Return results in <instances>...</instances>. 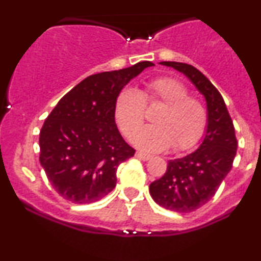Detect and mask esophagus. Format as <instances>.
<instances>
[{"label":"esophagus","instance_id":"esophagus-1","mask_svg":"<svg viewBox=\"0 0 261 261\" xmlns=\"http://www.w3.org/2000/svg\"><path fill=\"white\" fill-rule=\"evenodd\" d=\"M136 157L140 158V160H142V161H148V160H151L152 155L145 153V152L137 151V152H136Z\"/></svg>","mask_w":261,"mask_h":261}]
</instances>
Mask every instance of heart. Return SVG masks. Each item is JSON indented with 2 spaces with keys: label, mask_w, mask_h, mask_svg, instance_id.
<instances>
[{
  "label": "heart",
  "mask_w": 261,
  "mask_h": 261,
  "mask_svg": "<svg viewBox=\"0 0 261 261\" xmlns=\"http://www.w3.org/2000/svg\"><path fill=\"white\" fill-rule=\"evenodd\" d=\"M145 103L162 104L153 116L155 125L142 127L133 142L148 152L173 148L185 151L196 145L207 126V112L199 99L173 77H157L146 82L145 91L125 88L114 106V118L125 136L130 137L145 120Z\"/></svg>",
  "instance_id": "b5f03b06"
}]
</instances>
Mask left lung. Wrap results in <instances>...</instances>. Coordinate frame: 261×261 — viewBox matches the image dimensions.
<instances>
[{
    "label": "left lung",
    "instance_id": "1",
    "mask_svg": "<svg viewBox=\"0 0 261 261\" xmlns=\"http://www.w3.org/2000/svg\"><path fill=\"white\" fill-rule=\"evenodd\" d=\"M161 65L184 73L205 97L207 126L199 148L193 153L168 162L167 172L149 184V194L162 207L191 212L208 202L232 169L237 153L234 126L217 88L194 66L163 61Z\"/></svg>",
    "mask_w": 261,
    "mask_h": 261
}]
</instances>
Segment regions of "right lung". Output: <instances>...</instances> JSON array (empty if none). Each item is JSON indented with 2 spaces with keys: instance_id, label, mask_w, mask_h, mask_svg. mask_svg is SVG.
Instances as JSON below:
<instances>
[{
  "instance_id": "add662e5",
  "label": "right lung",
  "mask_w": 261,
  "mask_h": 261,
  "mask_svg": "<svg viewBox=\"0 0 261 261\" xmlns=\"http://www.w3.org/2000/svg\"><path fill=\"white\" fill-rule=\"evenodd\" d=\"M154 64L141 61L119 71L87 77L65 94L40 130L41 167L64 199L92 203L116 185V170L135 154L114 118L121 89Z\"/></svg>"
}]
</instances>
